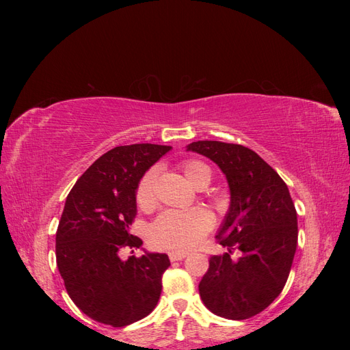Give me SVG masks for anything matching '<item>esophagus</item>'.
Returning <instances> with one entry per match:
<instances>
[{
  "label": "esophagus",
  "mask_w": 350,
  "mask_h": 350,
  "mask_svg": "<svg viewBox=\"0 0 350 350\" xmlns=\"http://www.w3.org/2000/svg\"><path fill=\"white\" fill-rule=\"evenodd\" d=\"M187 257V252H169V260L171 261H181Z\"/></svg>",
  "instance_id": "34e87169"
}]
</instances>
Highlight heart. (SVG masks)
<instances>
[{"mask_svg":"<svg viewBox=\"0 0 350 350\" xmlns=\"http://www.w3.org/2000/svg\"><path fill=\"white\" fill-rule=\"evenodd\" d=\"M183 171L187 179L197 188H204L211 181L210 167L198 161H185ZM156 169L150 167L140 178L135 188V203L142 210H149L154 204ZM213 217L203 207L188 210H166L159 215L149 230V241L154 248L185 252L197 247L211 229Z\"/></svg>","mask_w":350,"mask_h":350,"instance_id":"heart-1","label":"heart"}]
</instances>
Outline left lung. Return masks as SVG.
Returning a JSON list of instances; mask_svg holds the SVG:
<instances>
[{"instance_id":"obj_1","label":"left lung","mask_w":350,"mask_h":350,"mask_svg":"<svg viewBox=\"0 0 350 350\" xmlns=\"http://www.w3.org/2000/svg\"><path fill=\"white\" fill-rule=\"evenodd\" d=\"M188 150L211 159L230 188V207L216 235L228 251L210 257L198 284L201 301L224 319H251L278 298L291 273L298 219L288 185L241 144L203 140Z\"/></svg>"}]
</instances>
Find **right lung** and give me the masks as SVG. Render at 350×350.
<instances>
[{
    "instance_id": "add662e5",
    "label": "right lung",
    "mask_w": 350,
    "mask_h": 350,
    "mask_svg": "<svg viewBox=\"0 0 350 350\" xmlns=\"http://www.w3.org/2000/svg\"><path fill=\"white\" fill-rule=\"evenodd\" d=\"M169 146H118L102 154L67 196L55 238L57 266L67 293L89 319L125 327L149 315L162 292L166 254L121 258L143 241L130 226L137 215L135 188ZM133 252V251H131Z\"/></svg>"
}]
</instances>
